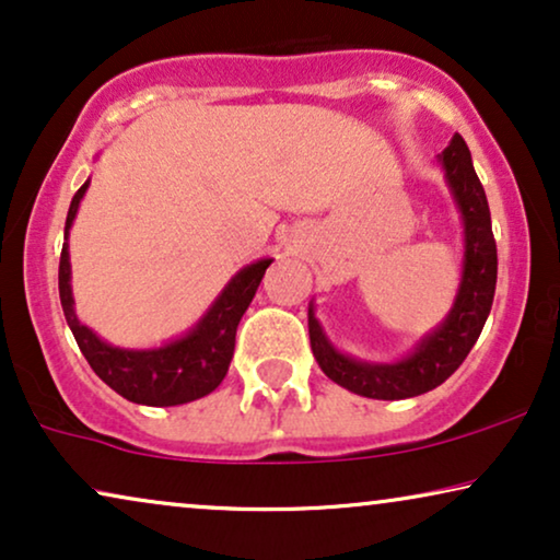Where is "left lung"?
I'll return each instance as SVG.
<instances>
[{"instance_id":"1","label":"left lung","mask_w":560,"mask_h":560,"mask_svg":"<svg viewBox=\"0 0 560 560\" xmlns=\"http://www.w3.org/2000/svg\"><path fill=\"white\" fill-rule=\"evenodd\" d=\"M448 186L464 217L466 259L456 303L439 331L420 341L408 359L397 364H364L336 351L326 341L318 320L308 316L311 349L320 370L336 385L374 400H405L439 387L454 374L477 343L492 311L497 285V242L492 234L487 194L474 173L471 152L462 137H454L441 155Z\"/></svg>"}]
</instances>
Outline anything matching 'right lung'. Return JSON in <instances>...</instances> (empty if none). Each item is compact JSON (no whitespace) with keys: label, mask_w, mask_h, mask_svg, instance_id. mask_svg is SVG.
Wrapping results in <instances>:
<instances>
[{"label":"right lung","mask_w":560,"mask_h":560,"mask_svg":"<svg viewBox=\"0 0 560 560\" xmlns=\"http://www.w3.org/2000/svg\"><path fill=\"white\" fill-rule=\"evenodd\" d=\"M89 183L75 190L71 209L66 217V240L71 229L75 211ZM272 259H259V262L244 267L236 278L229 282L213 308L206 313V318L190 331L186 339L167 343L163 349L150 351H129L114 349L104 343L94 331L75 318L73 295H71V262H68V244H63L58 265V290L60 305H63L66 320L71 326L79 343L81 354L86 357L98 377L109 385L114 393H119L127 400L140 405H183L198 397L213 393L226 377L229 362L234 354L236 326L249 308L259 282L265 278V270Z\"/></svg>","instance_id":"add662e5"}]
</instances>
